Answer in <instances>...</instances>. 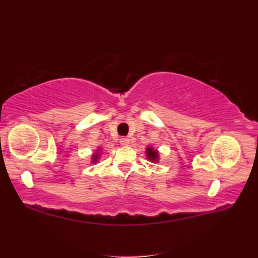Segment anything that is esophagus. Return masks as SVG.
<instances>
[{
	"instance_id": "1",
	"label": "esophagus",
	"mask_w": 258,
	"mask_h": 258,
	"mask_svg": "<svg viewBox=\"0 0 258 258\" xmlns=\"http://www.w3.org/2000/svg\"><path fill=\"white\" fill-rule=\"evenodd\" d=\"M130 143V140L127 139V138H122L119 140V144L122 145V146H125V145H127Z\"/></svg>"
}]
</instances>
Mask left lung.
<instances>
[{"label": "left lung", "mask_w": 258, "mask_h": 258, "mask_svg": "<svg viewBox=\"0 0 258 258\" xmlns=\"http://www.w3.org/2000/svg\"><path fill=\"white\" fill-rule=\"evenodd\" d=\"M146 156L152 162H157L158 161V157H160V156H158V152L156 150L153 149L152 146H149L146 149Z\"/></svg>", "instance_id": "obj_1"}]
</instances>
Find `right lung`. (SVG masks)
<instances>
[{
	"instance_id": "right-lung-1",
	"label": "right lung",
	"mask_w": 258,
	"mask_h": 258,
	"mask_svg": "<svg viewBox=\"0 0 258 258\" xmlns=\"http://www.w3.org/2000/svg\"><path fill=\"white\" fill-rule=\"evenodd\" d=\"M98 158H100V149H97L95 154H93L92 156V162L93 163H96L98 161Z\"/></svg>"
}]
</instances>
